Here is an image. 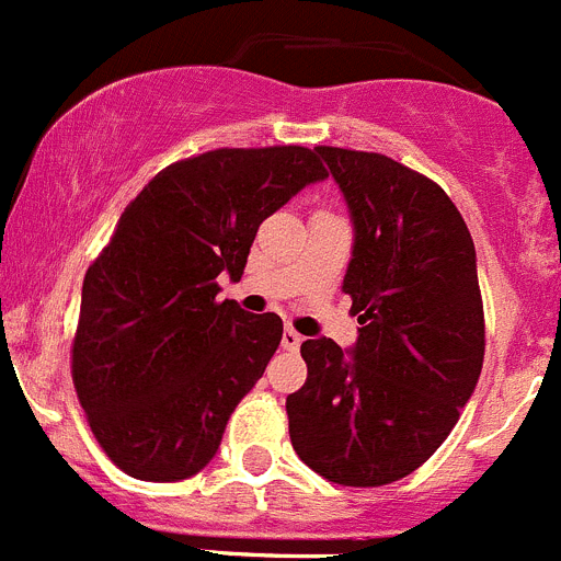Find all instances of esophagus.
<instances>
[{"mask_svg":"<svg viewBox=\"0 0 561 561\" xmlns=\"http://www.w3.org/2000/svg\"><path fill=\"white\" fill-rule=\"evenodd\" d=\"M300 344H302L300 333H297L295 328H286L284 336H280V347H284V351H297Z\"/></svg>","mask_w":561,"mask_h":561,"instance_id":"1","label":"esophagus"}]
</instances>
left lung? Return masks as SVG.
I'll return each mask as SVG.
<instances>
[{"label":"left lung","instance_id":"left-lung-1","mask_svg":"<svg viewBox=\"0 0 561 561\" xmlns=\"http://www.w3.org/2000/svg\"><path fill=\"white\" fill-rule=\"evenodd\" d=\"M351 208L342 291L353 351L306 339L308 378L286 398L291 448L322 479L383 486L448 439L484 364L476 247L434 180L378 152L314 147Z\"/></svg>","mask_w":561,"mask_h":561}]
</instances>
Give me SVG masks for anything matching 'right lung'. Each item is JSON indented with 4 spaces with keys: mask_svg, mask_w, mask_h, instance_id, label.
Listing matches in <instances>:
<instances>
[{
    "mask_svg": "<svg viewBox=\"0 0 561 561\" xmlns=\"http://www.w3.org/2000/svg\"><path fill=\"white\" fill-rule=\"evenodd\" d=\"M328 172L314 150H210L161 169L85 272L71 378L100 448L141 481H183L284 336L277 314L217 300L259 225Z\"/></svg>",
    "mask_w": 561,
    "mask_h": 561,
    "instance_id": "add662e5",
    "label": "right lung"
}]
</instances>
